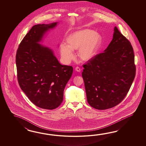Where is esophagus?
I'll return each mask as SVG.
<instances>
[{
    "instance_id": "obj_1",
    "label": "esophagus",
    "mask_w": 146,
    "mask_h": 146,
    "mask_svg": "<svg viewBox=\"0 0 146 146\" xmlns=\"http://www.w3.org/2000/svg\"><path fill=\"white\" fill-rule=\"evenodd\" d=\"M75 70L76 71V72H81V69L79 67H76V68H75Z\"/></svg>"
}]
</instances>
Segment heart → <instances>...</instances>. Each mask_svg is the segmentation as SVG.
I'll return each instance as SVG.
<instances>
[{"label":"heart","mask_w":146,"mask_h":146,"mask_svg":"<svg viewBox=\"0 0 146 146\" xmlns=\"http://www.w3.org/2000/svg\"><path fill=\"white\" fill-rule=\"evenodd\" d=\"M66 42L67 45L61 43L59 46L60 56L66 64L74 59L72 50H77L79 59L87 62L96 56L102 43V36L93 30L86 29L72 33L67 38Z\"/></svg>","instance_id":"obj_1"}]
</instances>
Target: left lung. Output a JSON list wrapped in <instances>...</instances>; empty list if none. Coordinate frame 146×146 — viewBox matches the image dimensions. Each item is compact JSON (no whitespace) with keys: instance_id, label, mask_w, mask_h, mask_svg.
I'll return each instance as SVG.
<instances>
[{"instance_id":"1","label":"left lung","mask_w":146,"mask_h":146,"mask_svg":"<svg viewBox=\"0 0 146 146\" xmlns=\"http://www.w3.org/2000/svg\"><path fill=\"white\" fill-rule=\"evenodd\" d=\"M134 58L130 42L115 27L112 40L103 53L83 65L82 76L91 106L103 110L121 102L135 77Z\"/></svg>"}]
</instances>
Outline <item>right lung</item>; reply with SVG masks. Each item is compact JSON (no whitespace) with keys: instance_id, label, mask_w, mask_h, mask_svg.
<instances>
[{"instance_id":"1","label":"right lung","mask_w":146,"mask_h":146,"mask_svg":"<svg viewBox=\"0 0 146 146\" xmlns=\"http://www.w3.org/2000/svg\"><path fill=\"white\" fill-rule=\"evenodd\" d=\"M58 22L35 25L19 45L16 62L19 86L29 99L42 109L53 110L62 103L64 90L73 72L60 64L54 52L40 44Z\"/></svg>"}]
</instances>
